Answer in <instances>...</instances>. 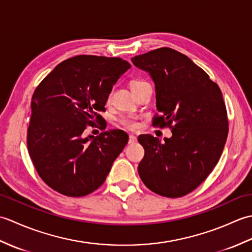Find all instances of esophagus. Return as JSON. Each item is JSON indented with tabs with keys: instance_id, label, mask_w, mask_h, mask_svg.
I'll return each instance as SVG.
<instances>
[{
	"instance_id": "obj_1",
	"label": "esophagus",
	"mask_w": 252,
	"mask_h": 252,
	"mask_svg": "<svg viewBox=\"0 0 252 252\" xmlns=\"http://www.w3.org/2000/svg\"><path fill=\"white\" fill-rule=\"evenodd\" d=\"M137 142V138L134 135H130L129 136V144H135Z\"/></svg>"
}]
</instances>
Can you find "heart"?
I'll list each match as a JSON object with an SVG mask.
<instances>
[{"label":"heart","instance_id":"1","mask_svg":"<svg viewBox=\"0 0 252 252\" xmlns=\"http://www.w3.org/2000/svg\"><path fill=\"white\" fill-rule=\"evenodd\" d=\"M147 83L145 80L143 79H134L131 81V89H135L137 87H140L142 84H145ZM110 98V93L107 96V99ZM118 123H119L120 126H122L123 127H126V129H129V130H136L138 127V121H137V118L135 116H132V115H125V116H121L119 117V119H118Z\"/></svg>","mask_w":252,"mask_h":252}]
</instances>
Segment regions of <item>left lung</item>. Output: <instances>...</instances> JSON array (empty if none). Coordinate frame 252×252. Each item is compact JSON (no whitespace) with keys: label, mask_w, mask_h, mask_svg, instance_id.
<instances>
[{"label":"left lung","mask_w":252,"mask_h":252,"mask_svg":"<svg viewBox=\"0 0 252 252\" xmlns=\"http://www.w3.org/2000/svg\"><path fill=\"white\" fill-rule=\"evenodd\" d=\"M156 85L158 114L153 126L169 127L161 143L138 136L145 155L138 174L152 191L178 198L196 189L220 159L228 133L225 103L219 85L186 55L160 47L132 58Z\"/></svg>","instance_id":"left-lung-1"}]
</instances>
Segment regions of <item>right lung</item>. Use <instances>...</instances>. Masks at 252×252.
I'll return each mask as SVG.
<instances>
[{
    "mask_svg": "<svg viewBox=\"0 0 252 252\" xmlns=\"http://www.w3.org/2000/svg\"><path fill=\"white\" fill-rule=\"evenodd\" d=\"M131 66L119 57L78 55L62 62L37 85L27 130L29 156L40 178L68 197H82L104 183L129 136L110 130L84 137L88 126L106 129L98 111Z\"/></svg>",
    "mask_w": 252,
    "mask_h": 252,
    "instance_id": "add662e5",
    "label": "right lung"
}]
</instances>
